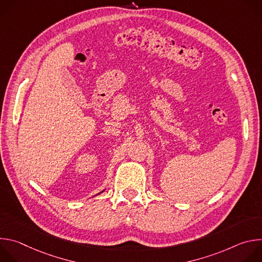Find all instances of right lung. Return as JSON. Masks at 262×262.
<instances>
[{"mask_svg": "<svg viewBox=\"0 0 262 262\" xmlns=\"http://www.w3.org/2000/svg\"><path fill=\"white\" fill-rule=\"evenodd\" d=\"M103 191H104V190H103ZM103 191H102V192H103ZM102 192H100V193H102ZM100 193H99V194H100Z\"/></svg>", "mask_w": 262, "mask_h": 262, "instance_id": "add662e5", "label": "right lung"}]
</instances>
